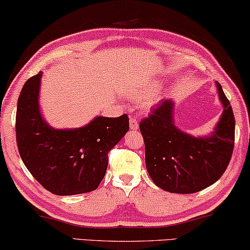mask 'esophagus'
Listing matches in <instances>:
<instances>
[{
  "mask_svg": "<svg viewBox=\"0 0 250 250\" xmlns=\"http://www.w3.org/2000/svg\"><path fill=\"white\" fill-rule=\"evenodd\" d=\"M129 128H130V130H133V131L138 130V122L136 120V118L130 119V120H129Z\"/></svg>",
  "mask_w": 250,
  "mask_h": 250,
  "instance_id": "obj_1",
  "label": "esophagus"
}]
</instances>
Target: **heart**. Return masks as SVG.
Returning a JSON list of instances; mask_svg holds the SVG:
<instances>
[{
    "label": "heart",
    "instance_id": "obj_1",
    "mask_svg": "<svg viewBox=\"0 0 250 250\" xmlns=\"http://www.w3.org/2000/svg\"><path fill=\"white\" fill-rule=\"evenodd\" d=\"M128 98L133 102L143 101V100H147L151 96L149 92H140V91H129L126 93Z\"/></svg>",
    "mask_w": 250,
    "mask_h": 250
}]
</instances>
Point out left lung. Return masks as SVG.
<instances>
[{
	"mask_svg": "<svg viewBox=\"0 0 250 250\" xmlns=\"http://www.w3.org/2000/svg\"><path fill=\"white\" fill-rule=\"evenodd\" d=\"M215 86L223 111L213 131L207 136L195 137L177 128L172 99L164 100L140 122L148 174L164 191L181 194L202 191L227 169L233 150L236 122L221 85L215 82Z\"/></svg>",
	"mask_w": 250,
	"mask_h": 250,
	"instance_id": "left-lung-1",
	"label": "left lung"
}]
</instances>
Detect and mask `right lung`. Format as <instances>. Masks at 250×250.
Returning <instances> with one entry per match:
<instances>
[{
	"instance_id": "add662e5",
	"label": "right lung",
	"mask_w": 250,
	"mask_h": 250,
	"mask_svg": "<svg viewBox=\"0 0 250 250\" xmlns=\"http://www.w3.org/2000/svg\"><path fill=\"white\" fill-rule=\"evenodd\" d=\"M42 77L40 72L29 78L18 100L16 132L22 162L56 195L94 191L105 175L107 152L128 132V115H99L81 128L56 129L40 110Z\"/></svg>"
}]
</instances>
